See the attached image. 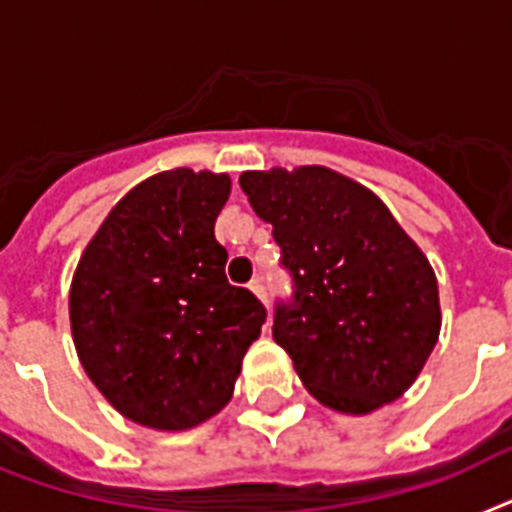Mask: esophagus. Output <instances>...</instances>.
Segmentation results:
<instances>
[{
    "instance_id": "obj_1",
    "label": "esophagus",
    "mask_w": 512,
    "mask_h": 512,
    "mask_svg": "<svg viewBox=\"0 0 512 512\" xmlns=\"http://www.w3.org/2000/svg\"><path fill=\"white\" fill-rule=\"evenodd\" d=\"M248 287H251V293L256 295L259 301H264V306H266V293H264V285H261V280H253Z\"/></svg>"
}]
</instances>
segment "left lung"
I'll return each instance as SVG.
<instances>
[{"label":"left lung","mask_w":512,"mask_h":512,"mask_svg":"<svg viewBox=\"0 0 512 512\" xmlns=\"http://www.w3.org/2000/svg\"><path fill=\"white\" fill-rule=\"evenodd\" d=\"M240 188L272 225L295 280L274 316V342L303 387L337 413L398 400L432 356L442 327L437 277L377 193L306 164L251 170Z\"/></svg>","instance_id":"obj_1"}]
</instances>
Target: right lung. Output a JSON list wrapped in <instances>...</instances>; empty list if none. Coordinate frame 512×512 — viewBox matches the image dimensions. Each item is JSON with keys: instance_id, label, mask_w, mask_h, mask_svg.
<instances>
[{"instance_id": "1", "label": "right lung", "mask_w": 512, "mask_h": 512, "mask_svg": "<svg viewBox=\"0 0 512 512\" xmlns=\"http://www.w3.org/2000/svg\"><path fill=\"white\" fill-rule=\"evenodd\" d=\"M230 175L159 172L112 206L75 266L70 329L114 411L156 432L204 424L230 403L266 311L225 277L214 222Z\"/></svg>"}]
</instances>
